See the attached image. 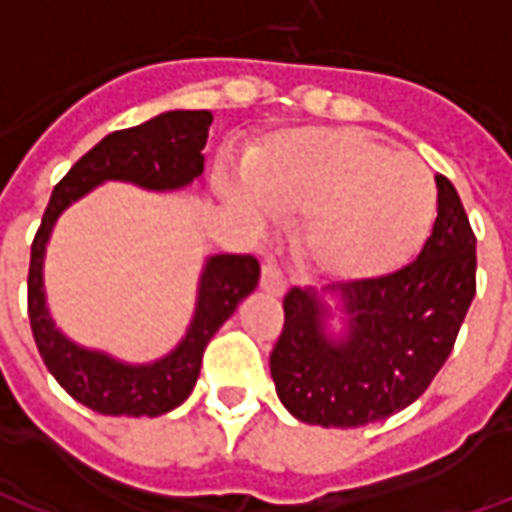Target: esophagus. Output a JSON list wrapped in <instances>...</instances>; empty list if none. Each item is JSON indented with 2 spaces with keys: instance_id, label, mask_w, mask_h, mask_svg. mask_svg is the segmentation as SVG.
Returning a JSON list of instances; mask_svg holds the SVG:
<instances>
[{
  "instance_id": "obj_1",
  "label": "esophagus",
  "mask_w": 512,
  "mask_h": 512,
  "mask_svg": "<svg viewBox=\"0 0 512 512\" xmlns=\"http://www.w3.org/2000/svg\"><path fill=\"white\" fill-rule=\"evenodd\" d=\"M260 288L266 293H274V296H282L288 290V279L282 274V268L274 266V263H266L263 274H260Z\"/></svg>"
}]
</instances>
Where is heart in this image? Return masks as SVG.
Segmentation results:
<instances>
[{
    "mask_svg": "<svg viewBox=\"0 0 512 512\" xmlns=\"http://www.w3.org/2000/svg\"><path fill=\"white\" fill-rule=\"evenodd\" d=\"M244 189L224 186L244 216L255 202L300 222L299 255L337 282L381 277L425 244L436 222V180L411 153L351 128H290L246 156Z\"/></svg>",
    "mask_w": 512,
    "mask_h": 512,
    "instance_id": "b5f03b06",
    "label": "heart"
}]
</instances>
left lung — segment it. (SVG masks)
<instances>
[{"mask_svg": "<svg viewBox=\"0 0 512 512\" xmlns=\"http://www.w3.org/2000/svg\"><path fill=\"white\" fill-rule=\"evenodd\" d=\"M439 216L414 263L337 288L348 315L343 340L326 337L329 310L312 288H290L271 351L282 406L301 422L359 428L411 406L452 354L477 290V238L444 175Z\"/></svg>", "mask_w": 512, "mask_h": 512, "instance_id": "8db88e82", "label": "left lung"}]
</instances>
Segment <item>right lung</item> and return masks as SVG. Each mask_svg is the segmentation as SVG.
<instances>
[{
	"label": "right lung",
	"mask_w": 512,
	"mask_h": 512,
	"mask_svg": "<svg viewBox=\"0 0 512 512\" xmlns=\"http://www.w3.org/2000/svg\"><path fill=\"white\" fill-rule=\"evenodd\" d=\"M213 115L164 112L142 126L106 134L87 150L68 175L54 186L46 213L29 252L27 312L32 337L57 384L87 408L109 417H158L180 406L200 378L202 354L235 307L257 288L260 263L252 255H216L205 263L197 312L183 343L153 365H123L112 356L87 351L65 340L49 318L43 301V252L57 216L73 200L104 183L131 180L142 189H180L200 178L205 167L202 147L208 142Z\"/></svg>",
	"instance_id": "add662e5"
}]
</instances>
